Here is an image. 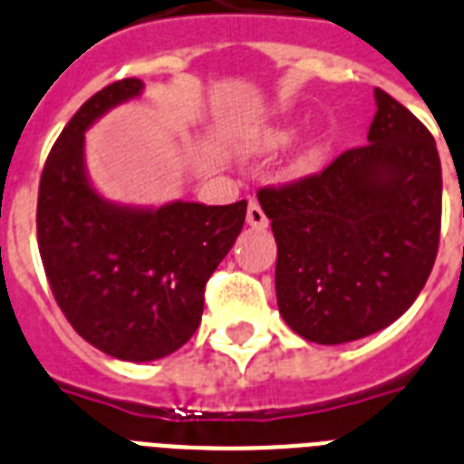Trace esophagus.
I'll use <instances>...</instances> for the list:
<instances>
[{"label": "esophagus", "mask_w": 464, "mask_h": 464, "mask_svg": "<svg viewBox=\"0 0 464 464\" xmlns=\"http://www.w3.org/2000/svg\"><path fill=\"white\" fill-rule=\"evenodd\" d=\"M247 224H250L255 231H264L268 226V217L264 214V209L259 208V202H250V208H247Z\"/></svg>", "instance_id": "obj_1"}]
</instances>
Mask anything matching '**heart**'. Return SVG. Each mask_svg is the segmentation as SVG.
I'll list each match as a JSON object with an SVG mask.
<instances>
[{
  "label": "heart",
  "instance_id": "b5f03b06",
  "mask_svg": "<svg viewBox=\"0 0 464 464\" xmlns=\"http://www.w3.org/2000/svg\"><path fill=\"white\" fill-rule=\"evenodd\" d=\"M295 136V124H268L256 130L255 134L247 139V148L256 150V153H268V150H276V148L285 146ZM321 162V146L316 141H304L302 146L292 153L290 158V172L302 177V174H309L316 169V165Z\"/></svg>",
  "mask_w": 464,
  "mask_h": 464
}]
</instances>
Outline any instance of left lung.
<instances>
[{"label":"left lung","mask_w":464,"mask_h":464,"mask_svg":"<svg viewBox=\"0 0 464 464\" xmlns=\"http://www.w3.org/2000/svg\"><path fill=\"white\" fill-rule=\"evenodd\" d=\"M368 143L321 174L256 193L271 219L283 321L316 344L387 328L418 299L441 231V160L434 136L375 89Z\"/></svg>","instance_id":"1"}]
</instances>
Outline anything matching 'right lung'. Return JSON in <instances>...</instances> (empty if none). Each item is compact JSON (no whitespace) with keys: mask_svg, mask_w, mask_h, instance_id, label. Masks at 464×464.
Returning a JSON list of instances; mask_svg holds the SVG:
<instances>
[{"mask_svg":"<svg viewBox=\"0 0 464 464\" xmlns=\"http://www.w3.org/2000/svg\"><path fill=\"white\" fill-rule=\"evenodd\" d=\"M141 92L130 77L93 93L53 143L37 198L40 255L58 306L89 344L131 363L169 356L193 337L205 283L247 212L245 200L131 208L93 188L84 131Z\"/></svg>","mask_w":464,"mask_h":464,"instance_id":"add662e5","label":"right lung"}]
</instances>
